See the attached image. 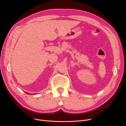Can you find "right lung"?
Wrapping results in <instances>:
<instances>
[{
    "mask_svg": "<svg viewBox=\"0 0 126 126\" xmlns=\"http://www.w3.org/2000/svg\"><path fill=\"white\" fill-rule=\"evenodd\" d=\"M26 94H27V93H26Z\"/></svg>",
    "mask_w": 126,
    "mask_h": 126,
    "instance_id": "add662e5",
    "label": "right lung"
}]
</instances>
